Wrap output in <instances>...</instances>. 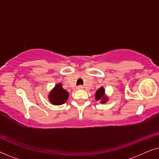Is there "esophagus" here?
<instances>
[{
  "label": "esophagus",
  "mask_w": 159,
  "mask_h": 159,
  "mask_svg": "<svg viewBox=\"0 0 159 159\" xmlns=\"http://www.w3.org/2000/svg\"><path fill=\"white\" fill-rule=\"evenodd\" d=\"M84 88V87L82 86V85H79L77 87V89L78 90H82V89H83Z\"/></svg>",
  "instance_id": "1"
}]
</instances>
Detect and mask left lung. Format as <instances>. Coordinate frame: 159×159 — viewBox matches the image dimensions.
<instances>
[{
	"instance_id": "1",
	"label": "left lung",
	"mask_w": 159,
	"mask_h": 159,
	"mask_svg": "<svg viewBox=\"0 0 159 159\" xmlns=\"http://www.w3.org/2000/svg\"><path fill=\"white\" fill-rule=\"evenodd\" d=\"M95 98L96 101H100L101 103H106L108 101V97L106 95L105 89L103 87H101L98 90L96 91L95 95Z\"/></svg>"
}]
</instances>
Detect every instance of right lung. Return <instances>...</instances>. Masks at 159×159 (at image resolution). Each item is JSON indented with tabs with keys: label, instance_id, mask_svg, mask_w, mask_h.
Listing matches in <instances>:
<instances>
[{
	"label": "right lung",
	"instance_id": "obj_1",
	"mask_svg": "<svg viewBox=\"0 0 159 159\" xmlns=\"http://www.w3.org/2000/svg\"><path fill=\"white\" fill-rule=\"evenodd\" d=\"M69 93L63 88L61 83L56 84L50 91L48 100L50 103L55 106H60L66 103L69 98Z\"/></svg>",
	"mask_w": 159,
	"mask_h": 159
}]
</instances>
